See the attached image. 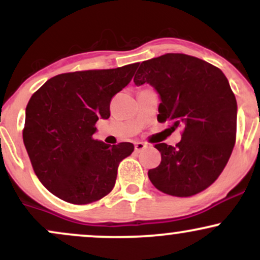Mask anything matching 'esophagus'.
I'll use <instances>...</instances> for the list:
<instances>
[{
	"label": "esophagus",
	"mask_w": 260,
	"mask_h": 260,
	"mask_svg": "<svg viewBox=\"0 0 260 260\" xmlns=\"http://www.w3.org/2000/svg\"><path fill=\"white\" fill-rule=\"evenodd\" d=\"M147 147H148V144H145V143H143V142H137L136 144H134V149H136L137 153H140V151L144 150Z\"/></svg>",
	"instance_id": "esophagus-1"
}]
</instances>
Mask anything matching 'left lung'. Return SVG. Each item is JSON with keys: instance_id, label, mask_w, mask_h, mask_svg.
Returning a JSON list of instances; mask_svg holds the SVG:
<instances>
[{"instance_id": "left-lung-1", "label": "left lung", "mask_w": 260, "mask_h": 260, "mask_svg": "<svg viewBox=\"0 0 260 260\" xmlns=\"http://www.w3.org/2000/svg\"><path fill=\"white\" fill-rule=\"evenodd\" d=\"M134 84L148 83L160 95L157 121L183 127L176 147L155 144L161 153L149 180L175 197H190L213 184L236 142L237 103L229 80L215 66L183 53H166L137 66Z\"/></svg>"}]
</instances>
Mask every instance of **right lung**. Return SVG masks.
Masks as SVG:
<instances>
[{
  "label": "right lung",
  "mask_w": 260,
  "mask_h": 260,
  "mask_svg": "<svg viewBox=\"0 0 260 260\" xmlns=\"http://www.w3.org/2000/svg\"><path fill=\"white\" fill-rule=\"evenodd\" d=\"M137 63L52 77L25 109L23 140L35 175L62 201L89 204L109 194L132 143L107 145L92 138L110 117L112 96L133 78Z\"/></svg>",
  "instance_id": "1"
}]
</instances>
